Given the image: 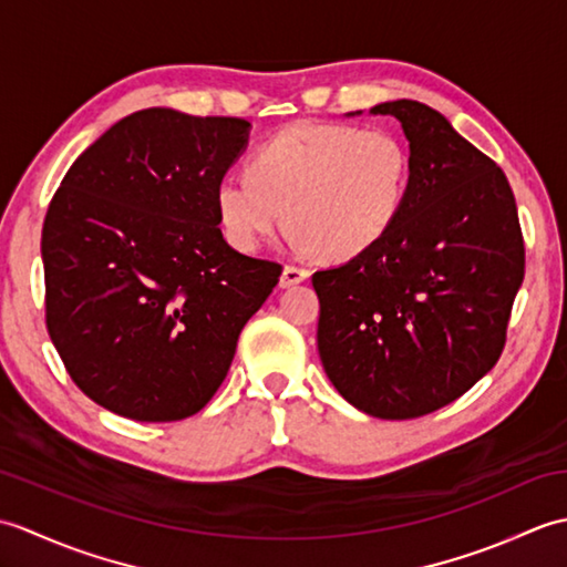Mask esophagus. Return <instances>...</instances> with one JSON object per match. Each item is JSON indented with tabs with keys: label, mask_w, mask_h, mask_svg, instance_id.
<instances>
[{
	"label": "esophagus",
	"mask_w": 567,
	"mask_h": 567,
	"mask_svg": "<svg viewBox=\"0 0 567 567\" xmlns=\"http://www.w3.org/2000/svg\"><path fill=\"white\" fill-rule=\"evenodd\" d=\"M309 277L307 268H299V265H285L282 277H280V285L282 287H295L299 282H305Z\"/></svg>",
	"instance_id": "1"
}]
</instances>
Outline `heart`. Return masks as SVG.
<instances>
[{
	"label": "heart",
	"mask_w": 567,
	"mask_h": 567,
	"mask_svg": "<svg viewBox=\"0 0 567 567\" xmlns=\"http://www.w3.org/2000/svg\"><path fill=\"white\" fill-rule=\"evenodd\" d=\"M412 155L390 128L297 124L252 155L250 175L216 185V214L238 250H256L290 219L295 240L327 260L363 256L400 216Z\"/></svg>",
	"instance_id": "obj_1"
}]
</instances>
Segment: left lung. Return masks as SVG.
Here are the masks:
<instances>
[{
  "instance_id": "obj_1",
  "label": "left lung",
  "mask_w": 567,
  "mask_h": 567,
  "mask_svg": "<svg viewBox=\"0 0 567 567\" xmlns=\"http://www.w3.org/2000/svg\"><path fill=\"white\" fill-rule=\"evenodd\" d=\"M370 112L400 118L412 179L380 244L311 275L317 341L346 402L416 419L495 368L524 282V236L507 175L449 118L414 100Z\"/></svg>"
}]
</instances>
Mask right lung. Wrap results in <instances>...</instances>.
<instances>
[{
    "label": "right lung",
    "mask_w": 567,
    "mask_h": 567,
    "mask_svg": "<svg viewBox=\"0 0 567 567\" xmlns=\"http://www.w3.org/2000/svg\"><path fill=\"white\" fill-rule=\"evenodd\" d=\"M238 116L165 106L116 122L48 204L45 327L72 382L134 421H179L221 388L282 265L224 240L216 185L246 148Z\"/></svg>",
    "instance_id": "right-lung-1"
}]
</instances>
